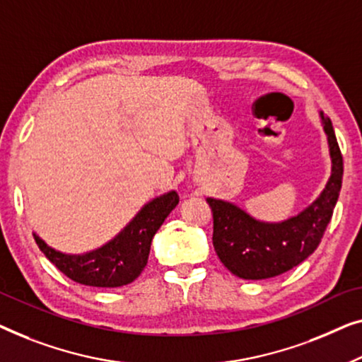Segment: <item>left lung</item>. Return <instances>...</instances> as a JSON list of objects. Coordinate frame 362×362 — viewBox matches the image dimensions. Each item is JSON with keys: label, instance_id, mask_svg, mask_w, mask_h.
I'll list each match as a JSON object with an SVG mask.
<instances>
[{"label": "left lung", "instance_id": "obj_1", "mask_svg": "<svg viewBox=\"0 0 362 362\" xmlns=\"http://www.w3.org/2000/svg\"><path fill=\"white\" fill-rule=\"evenodd\" d=\"M327 134L332 174L322 193L297 215L282 221H262L241 206L206 198L213 213V246L234 276L246 281L271 279L290 271L313 254L332 220L343 180V157L329 118L320 111Z\"/></svg>", "mask_w": 362, "mask_h": 362}]
</instances>
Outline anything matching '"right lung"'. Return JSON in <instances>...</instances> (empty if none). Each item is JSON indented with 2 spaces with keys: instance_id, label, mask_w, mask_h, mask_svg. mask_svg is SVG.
Returning a JSON list of instances; mask_svg holds the SVG:
<instances>
[{
  "instance_id": "right-lung-1",
  "label": "right lung",
  "mask_w": 362,
  "mask_h": 362,
  "mask_svg": "<svg viewBox=\"0 0 362 362\" xmlns=\"http://www.w3.org/2000/svg\"><path fill=\"white\" fill-rule=\"evenodd\" d=\"M177 205L175 190L152 198L113 239L81 254L57 251L37 233L33 234L45 257L72 281L90 287H123L144 271L152 238Z\"/></svg>"
}]
</instances>
